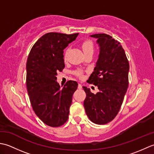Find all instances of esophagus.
<instances>
[{
	"instance_id": "1",
	"label": "esophagus",
	"mask_w": 154,
	"mask_h": 154,
	"mask_svg": "<svg viewBox=\"0 0 154 154\" xmlns=\"http://www.w3.org/2000/svg\"><path fill=\"white\" fill-rule=\"evenodd\" d=\"M78 89H82V85L80 84V83L78 84Z\"/></svg>"
}]
</instances>
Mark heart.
I'll return each instance as SVG.
<instances>
[{
	"label": "heart",
	"mask_w": 154,
	"mask_h": 154,
	"mask_svg": "<svg viewBox=\"0 0 154 154\" xmlns=\"http://www.w3.org/2000/svg\"><path fill=\"white\" fill-rule=\"evenodd\" d=\"M81 47H82V49L85 54H86L87 52H89V51H93V50H94L93 42L91 40L87 39V40H84L82 43H81ZM67 53H68V49H67L66 51L65 52V55H64L65 58H66ZM74 73L75 75H77V77H83V72L81 70L75 71Z\"/></svg>",
	"instance_id": "1"
}]
</instances>
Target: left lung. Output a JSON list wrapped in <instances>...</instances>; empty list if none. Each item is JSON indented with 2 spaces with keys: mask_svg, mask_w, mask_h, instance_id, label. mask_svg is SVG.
Instances as JSON below:
<instances>
[{
  "mask_svg": "<svg viewBox=\"0 0 154 154\" xmlns=\"http://www.w3.org/2000/svg\"><path fill=\"white\" fill-rule=\"evenodd\" d=\"M97 38L100 54L89 83L98 87L93 94L83 87L86 93L84 107L89 119L97 124L112 121L119 113L128 87L129 62L120 43L106 34L91 35Z\"/></svg>",
  "mask_w": 154,
  "mask_h": 154,
  "instance_id": "8db88e82",
  "label": "left lung"
}]
</instances>
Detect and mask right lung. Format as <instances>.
I'll return each mask as SVG.
<instances>
[{
	"label": "right lung",
	"instance_id": "obj_1",
	"mask_svg": "<svg viewBox=\"0 0 154 154\" xmlns=\"http://www.w3.org/2000/svg\"><path fill=\"white\" fill-rule=\"evenodd\" d=\"M78 34H45L35 42L28 55L26 87L30 103L39 119L49 126H61L69 118L72 97L78 84L69 81L61 89L56 75L65 67L63 50Z\"/></svg>",
	"mask_w": 154,
	"mask_h": 154
}]
</instances>
